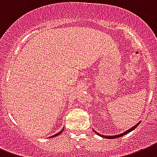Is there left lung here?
<instances>
[{"label":"left lung","instance_id":"1","mask_svg":"<svg viewBox=\"0 0 157 157\" xmlns=\"http://www.w3.org/2000/svg\"><path fill=\"white\" fill-rule=\"evenodd\" d=\"M140 122H141V121H140ZM140 122H138V124H137L134 125V126H133V127H132V128H129L128 130L125 131V132H124V133H120V134H117V135H114V136H104V135H101V134H100V133H98V132H96L95 130H93V131H94V132H95V133H97V134H98V135L101 136V137H102V138H108V139H110H110H113V138H120V137H122V136L125 135V134H127V133H130L131 131H133V129H135V128H137V126H138V125L139 124H140Z\"/></svg>","mask_w":157,"mask_h":157}]
</instances>
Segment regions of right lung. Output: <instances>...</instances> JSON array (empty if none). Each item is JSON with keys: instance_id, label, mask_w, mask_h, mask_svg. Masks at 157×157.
Listing matches in <instances>:
<instances>
[{"instance_id": "right-lung-1", "label": "right lung", "mask_w": 157, "mask_h": 157, "mask_svg": "<svg viewBox=\"0 0 157 157\" xmlns=\"http://www.w3.org/2000/svg\"><path fill=\"white\" fill-rule=\"evenodd\" d=\"M62 132H63V129H62L61 131H59V133H56V134H55V135H53V136H52V138H53V137H56V136H58V135H59V134H60V133H61Z\"/></svg>"}]
</instances>
